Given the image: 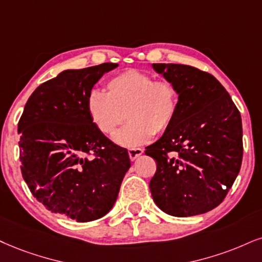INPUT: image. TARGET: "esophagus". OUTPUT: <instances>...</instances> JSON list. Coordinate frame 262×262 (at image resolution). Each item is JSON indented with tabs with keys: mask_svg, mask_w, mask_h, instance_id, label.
Returning a JSON list of instances; mask_svg holds the SVG:
<instances>
[{
	"mask_svg": "<svg viewBox=\"0 0 262 262\" xmlns=\"http://www.w3.org/2000/svg\"><path fill=\"white\" fill-rule=\"evenodd\" d=\"M142 154H143V149L142 148H130L128 149V157H130L131 160H136Z\"/></svg>",
	"mask_w": 262,
	"mask_h": 262,
	"instance_id": "34e87169",
	"label": "esophagus"
}]
</instances>
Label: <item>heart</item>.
Returning <instances> with one entry per match:
<instances>
[{
  "instance_id": "obj_1",
  "label": "heart",
  "mask_w": 262,
  "mask_h": 262,
  "mask_svg": "<svg viewBox=\"0 0 262 262\" xmlns=\"http://www.w3.org/2000/svg\"><path fill=\"white\" fill-rule=\"evenodd\" d=\"M86 109L97 130L106 136L128 118L113 140L119 146L135 148L170 127L179 111V91L171 81H156L149 74L128 69L106 82V93L90 92Z\"/></svg>"
}]
</instances>
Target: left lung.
Masks as SVG:
<instances>
[{
    "label": "left lung",
    "mask_w": 262,
    "mask_h": 262,
    "mask_svg": "<svg viewBox=\"0 0 262 262\" xmlns=\"http://www.w3.org/2000/svg\"><path fill=\"white\" fill-rule=\"evenodd\" d=\"M179 91L172 124L146 154L157 161L149 182L164 212L187 217L220 205L238 176L243 158L241 113L211 74L183 64H153Z\"/></svg>",
    "instance_id": "8db88e82"
}]
</instances>
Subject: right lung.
<instances>
[{
    "instance_id": "obj_1",
    "label": "right lung",
    "mask_w": 262,
    "mask_h": 262,
    "mask_svg": "<svg viewBox=\"0 0 262 262\" xmlns=\"http://www.w3.org/2000/svg\"><path fill=\"white\" fill-rule=\"evenodd\" d=\"M116 67L64 70L32 92L18 124L21 175L32 195L76 222L111 211L131 166L127 150L97 130L86 109L95 83Z\"/></svg>"
}]
</instances>
